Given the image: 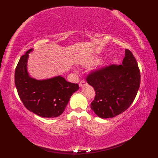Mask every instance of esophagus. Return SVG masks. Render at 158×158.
<instances>
[{"instance_id": "obj_1", "label": "esophagus", "mask_w": 158, "mask_h": 158, "mask_svg": "<svg viewBox=\"0 0 158 158\" xmlns=\"http://www.w3.org/2000/svg\"><path fill=\"white\" fill-rule=\"evenodd\" d=\"M86 85V83L85 81H83V80H82V81H80L79 83V87L80 88H82V87H83L84 85Z\"/></svg>"}]
</instances>
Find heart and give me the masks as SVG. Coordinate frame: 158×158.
Segmentation results:
<instances>
[{
    "mask_svg": "<svg viewBox=\"0 0 158 158\" xmlns=\"http://www.w3.org/2000/svg\"><path fill=\"white\" fill-rule=\"evenodd\" d=\"M100 60V57H97V58H96L95 59H94V62H98Z\"/></svg>",
    "mask_w": 158,
    "mask_h": 158,
    "instance_id": "1",
    "label": "heart"
}]
</instances>
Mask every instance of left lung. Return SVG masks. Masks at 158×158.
I'll list each match as a JSON object with an SVG mask.
<instances>
[{
  "label": "left lung",
  "mask_w": 158,
  "mask_h": 158,
  "mask_svg": "<svg viewBox=\"0 0 158 158\" xmlns=\"http://www.w3.org/2000/svg\"><path fill=\"white\" fill-rule=\"evenodd\" d=\"M86 80L96 92L92 110L100 118H111L132 105L140 87V70L132 53L126 49L122 64L97 70Z\"/></svg>",
  "instance_id": "left-lung-1"
}]
</instances>
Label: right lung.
Wrapping results in <instances>:
<instances>
[{"instance_id": "right-lung-1", "label": "right lung", "mask_w": 158, "mask_h": 158, "mask_svg": "<svg viewBox=\"0 0 158 158\" xmlns=\"http://www.w3.org/2000/svg\"><path fill=\"white\" fill-rule=\"evenodd\" d=\"M22 56L16 66L15 84L23 105L42 117H56L64 112L72 94L79 89L77 83L66 81L61 76L37 80L30 77L27 70L28 53Z\"/></svg>"}]
</instances>
